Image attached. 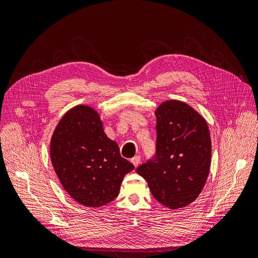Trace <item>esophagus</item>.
Instances as JSON below:
<instances>
[{
    "label": "esophagus",
    "instance_id": "esophagus-1",
    "mask_svg": "<svg viewBox=\"0 0 258 258\" xmlns=\"http://www.w3.org/2000/svg\"><path fill=\"white\" fill-rule=\"evenodd\" d=\"M140 161H141V157H140V156H135L134 158H131V162H132V165H134L135 167H138V166H139Z\"/></svg>",
    "mask_w": 258,
    "mask_h": 258
}]
</instances>
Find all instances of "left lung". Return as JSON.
Instances as JSON below:
<instances>
[{
    "label": "left lung",
    "mask_w": 258,
    "mask_h": 258,
    "mask_svg": "<svg viewBox=\"0 0 258 258\" xmlns=\"http://www.w3.org/2000/svg\"><path fill=\"white\" fill-rule=\"evenodd\" d=\"M157 137L153 157L137 168L153 197L170 209L196 199L211 165V138L204 117L186 103L167 101L156 111Z\"/></svg>",
    "instance_id": "8db88e82"
}]
</instances>
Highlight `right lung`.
I'll return each instance as SVG.
<instances>
[{"instance_id":"right-lung-1","label":"right lung","mask_w":258,"mask_h":258,"mask_svg":"<svg viewBox=\"0 0 258 258\" xmlns=\"http://www.w3.org/2000/svg\"><path fill=\"white\" fill-rule=\"evenodd\" d=\"M50 158L68 194L86 207H101L119 194L123 176L135 166L122 158L91 107L70 110L54 130Z\"/></svg>"}]
</instances>
